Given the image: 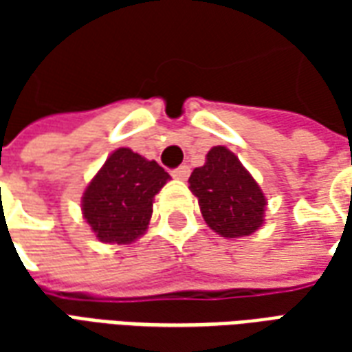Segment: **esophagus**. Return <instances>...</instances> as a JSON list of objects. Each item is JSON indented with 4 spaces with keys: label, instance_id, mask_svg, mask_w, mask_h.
<instances>
[{
    "label": "esophagus",
    "instance_id": "34e87169",
    "mask_svg": "<svg viewBox=\"0 0 352 352\" xmlns=\"http://www.w3.org/2000/svg\"><path fill=\"white\" fill-rule=\"evenodd\" d=\"M171 175L175 177V179L184 181V179H188V175H190V168H188V166H179V168L171 171Z\"/></svg>",
    "mask_w": 352,
    "mask_h": 352
}]
</instances>
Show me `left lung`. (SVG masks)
Listing matches in <instances>:
<instances>
[{"instance_id":"obj_1","label":"left lung","mask_w":352,"mask_h":352,"mask_svg":"<svg viewBox=\"0 0 352 352\" xmlns=\"http://www.w3.org/2000/svg\"><path fill=\"white\" fill-rule=\"evenodd\" d=\"M190 190L209 228L222 237L251 236L264 221L265 198L251 173L226 146H213L192 171Z\"/></svg>"}]
</instances>
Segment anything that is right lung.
<instances>
[{
	"label": "right lung",
	"mask_w": 352,
	"mask_h": 352,
	"mask_svg": "<svg viewBox=\"0 0 352 352\" xmlns=\"http://www.w3.org/2000/svg\"><path fill=\"white\" fill-rule=\"evenodd\" d=\"M168 181V171L154 160L118 148L85 190L82 214L103 243H131L146 230L153 198Z\"/></svg>",
	"instance_id": "1"
}]
</instances>
